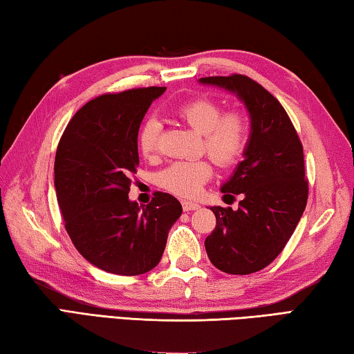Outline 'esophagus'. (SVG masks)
<instances>
[{"label": "esophagus", "mask_w": 354, "mask_h": 354, "mask_svg": "<svg viewBox=\"0 0 354 354\" xmlns=\"http://www.w3.org/2000/svg\"><path fill=\"white\" fill-rule=\"evenodd\" d=\"M183 209L185 212H194V209H199L201 205L197 202H188V201H183Z\"/></svg>", "instance_id": "obj_1"}]
</instances>
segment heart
<instances>
[{
	"label": "heart",
	"mask_w": 354,
	"mask_h": 354,
	"mask_svg": "<svg viewBox=\"0 0 354 354\" xmlns=\"http://www.w3.org/2000/svg\"><path fill=\"white\" fill-rule=\"evenodd\" d=\"M222 105L209 97H197L182 104L176 115L202 135L203 149L216 163L230 166L243 157L250 140V121L245 113L232 110L222 113ZM161 124L157 118L147 120L138 133V146L145 157L157 152ZM213 176V166L205 158L176 161L158 176L161 188L185 199L202 193Z\"/></svg>",
	"instance_id": "obj_1"
}]
</instances>
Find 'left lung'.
<instances>
[{
  "mask_svg": "<svg viewBox=\"0 0 354 354\" xmlns=\"http://www.w3.org/2000/svg\"><path fill=\"white\" fill-rule=\"evenodd\" d=\"M199 84L232 93L250 116L243 161L221 187L224 196H241L239 207L209 208L216 228L205 249L225 274H253L280 255L306 208L303 146L283 105L255 80L233 74L202 77Z\"/></svg>",
  "mask_w": 354,
  "mask_h": 354,
  "instance_id": "left-lung-1",
  "label": "left lung"
}]
</instances>
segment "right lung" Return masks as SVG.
I'll use <instances>...</instances> for the list:
<instances>
[{"label":"right lung","instance_id":"1","mask_svg":"<svg viewBox=\"0 0 354 354\" xmlns=\"http://www.w3.org/2000/svg\"><path fill=\"white\" fill-rule=\"evenodd\" d=\"M165 90L135 88L86 102L55 152L54 187L66 232L86 261L110 274L152 270L182 214L180 202L167 193L157 191L146 208L129 199L141 121Z\"/></svg>","mask_w":354,"mask_h":354}]
</instances>
